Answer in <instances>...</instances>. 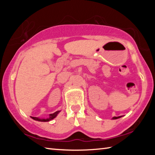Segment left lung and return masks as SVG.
Wrapping results in <instances>:
<instances>
[{
	"label": "left lung",
	"mask_w": 155,
	"mask_h": 155,
	"mask_svg": "<svg viewBox=\"0 0 155 155\" xmlns=\"http://www.w3.org/2000/svg\"><path fill=\"white\" fill-rule=\"evenodd\" d=\"M120 117H121V116H118V117H113V120H115V119H118V118H120Z\"/></svg>",
	"instance_id": "left-lung-1"
}]
</instances>
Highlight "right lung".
Segmentation results:
<instances>
[{
  "mask_svg": "<svg viewBox=\"0 0 155 155\" xmlns=\"http://www.w3.org/2000/svg\"><path fill=\"white\" fill-rule=\"evenodd\" d=\"M60 112V111H57L56 112H54V114H50L49 115V117L48 118H39V117H31V118L36 120V121H39V122H49L52 120V119H54V117H57V114H59Z\"/></svg>",
  "mask_w": 155,
  "mask_h": 155,
  "instance_id": "add662e5",
  "label": "right lung"
}]
</instances>
